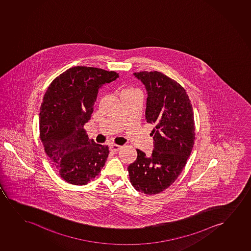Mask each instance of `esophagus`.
Wrapping results in <instances>:
<instances>
[{
    "instance_id": "1",
    "label": "esophagus",
    "mask_w": 251,
    "mask_h": 251,
    "mask_svg": "<svg viewBox=\"0 0 251 251\" xmlns=\"http://www.w3.org/2000/svg\"><path fill=\"white\" fill-rule=\"evenodd\" d=\"M121 146H119V145H116V144H112L111 146H110V151H114V152H117V151H119L120 150Z\"/></svg>"
}]
</instances>
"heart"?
I'll return each instance as SVG.
<instances>
[{
  "instance_id": "b5f03b06",
  "label": "heart",
  "mask_w": 251,
  "mask_h": 251,
  "mask_svg": "<svg viewBox=\"0 0 251 251\" xmlns=\"http://www.w3.org/2000/svg\"><path fill=\"white\" fill-rule=\"evenodd\" d=\"M135 92H139L137 89H134V88H132V87H127V88H125V89L123 91V93H135Z\"/></svg>"
}]
</instances>
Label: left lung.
<instances>
[{
  "label": "left lung",
  "mask_w": 251,
  "mask_h": 251,
  "mask_svg": "<svg viewBox=\"0 0 251 251\" xmlns=\"http://www.w3.org/2000/svg\"><path fill=\"white\" fill-rule=\"evenodd\" d=\"M148 92L146 120L154 126L150 156L136 149L137 158L127 167L131 184L139 192L156 195L178 177L192 151L195 122L185 89L157 71L134 73Z\"/></svg>",
  "instance_id": "8db88e82"
}]
</instances>
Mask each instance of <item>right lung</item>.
<instances>
[{
  "mask_svg": "<svg viewBox=\"0 0 251 251\" xmlns=\"http://www.w3.org/2000/svg\"><path fill=\"white\" fill-rule=\"evenodd\" d=\"M118 77L114 71L77 66L56 77L45 93L40 139L59 175L69 183L85 185L105 165L108 146L89 140L84 125L91 119L100 88Z\"/></svg>",
  "mask_w": 251,
  "mask_h": 251,
  "instance_id": "1",
  "label": "right lung"
}]
</instances>
